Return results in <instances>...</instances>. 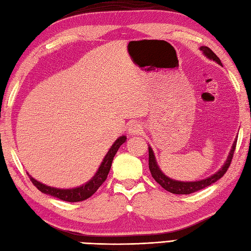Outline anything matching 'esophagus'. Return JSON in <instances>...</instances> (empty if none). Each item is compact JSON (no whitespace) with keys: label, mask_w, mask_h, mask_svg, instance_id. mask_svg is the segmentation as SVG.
Listing matches in <instances>:
<instances>
[{"label":"esophagus","mask_w":251,"mask_h":251,"mask_svg":"<svg viewBox=\"0 0 251 251\" xmlns=\"http://www.w3.org/2000/svg\"><path fill=\"white\" fill-rule=\"evenodd\" d=\"M142 131V126L138 124V122H133L131 124V126H129V132L131 134H138Z\"/></svg>","instance_id":"esophagus-1"}]
</instances>
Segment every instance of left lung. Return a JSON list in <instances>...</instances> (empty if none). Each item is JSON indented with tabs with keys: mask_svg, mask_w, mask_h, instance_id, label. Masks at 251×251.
Listing matches in <instances>:
<instances>
[{
	"mask_svg": "<svg viewBox=\"0 0 251 251\" xmlns=\"http://www.w3.org/2000/svg\"><path fill=\"white\" fill-rule=\"evenodd\" d=\"M203 53H204L207 58L213 59L215 62H217L219 64H221V60L219 56H217L213 51H212L209 47H201L200 48ZM236 143L237 141L234 142L233 149H231L230 153L228 155V158L226 160V163L220 172H217L216 174H214L213 176H211L206 179H203V180H199V181H191V182H183V181H177V180H173L168 177L165 176V175L160 172L157 164H156V160L154 157V153L151 148H149V168L150 172L152 174V177L155 179V181L159 183L165 190H167L172 193H176V195H189V193L199 191L201 189H204L206 187H209L210 184L214 183L215 181L219 180L220 178H222L224 176V174L227 172L228 167L230 166L231 159H233L234 156V152L236 149Z\"/></svg>",
	"mask_w": 251,
	"mask_h": 251,
	"instance_id": "obj_1",
	"label": "left lung"
}]
</instances>
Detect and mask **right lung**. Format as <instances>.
Returning <instances> with one entry per match:
<instances>
[{
  "mask_svg": "<svg viewBox=\"0 0 251 251\" xmlns=\"http://www.w3.org/2000/svg\"><path fill=\"white\" fill-rule=\"evenodd\" d=\"M126 140V136L122 135L115 142V143H113L110 150L108 151L105 158H103L100 167H99L95 176H94L92 180H89L86 184H83L82 187L74 188V189H56V188L46 186L44 183H40L39 181L35 180L34 178L29 176L30 181L38 189V190L46 193V195H50L52 197L59 198L60 200L68 201V202H78V201L86 200L98 190V188L100 187L103 183V181L107 179L108 174H109V170L111 168L112 159L115 157L117 151L119 150L120 146L125 143Z\"/></svg>",
  "mask_w": 251,
  "mask_h": 251,
  "instance_id": "right-lung-1",
  "label": "right lung"
}]
</instances>
